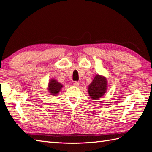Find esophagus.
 <instances>
[{
  "label": "esophagus",
  "mask_w": 152,
  "mask_h": 152,
  "mask_svg": "<svg viewBox=\"0 0 152 152\" xmlns=\"http://www.w3.org/2000/svg\"><path fill=\"white\" fill-rule=\"evenodd\" d=\"M73 85L75 86H78L79 85V83L77 81H75V82H73Z\"/></svg>",
  "instance_id": "34e87169"
}]
</instances>
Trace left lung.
I'll use <instances>...</instances> for the list:
<instances>
[{"label": "left lung", "instance_id": "8db88e82", "mask_svg": "<svg viewBox=\"0 0 152 152\" xmlns=\"http://www.w3.org/2000/svg\"><path fill=\"white\" fill-rule=\"evenodd\" d=\"M107 79L105 77L98 74L95 76L88 87V94L92 99L96 100L104 95L107 90Z\"/></svg>", "mask_w": 152, "mask_h": 152}]
</instances>
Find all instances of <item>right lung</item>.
Returning a JSON list of instances; mask_svg holds the SVG:
<instances>
[{
    "label": "right lung",
    "instance_id": "1",
    "mask_svg": "<svg viewBox=\"0 0 152 152\" xmlns=\"http://www.w3.org/2000/svg\"><path fill=\"white\" fill-rule=\"evenodd\" d=\"M62 87L63 85H61V83L58 82L56 80L52 79L50 81H49L48 89L51 95L56 96Z\"/></svg>",
    "mask_w": 152,
    "mask_h": 152
}]
</instances>
